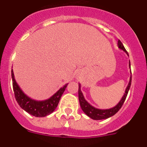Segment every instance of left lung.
<instances>
[{"label": "left lung", "instance_id": "obj_1", "mask_svg": "<svg viewBox=\"0 0 147 147\" xmlns=\"http://www.w3.org/2000/svg\"><path fill=\"white\" fill-rule=\"evenodd\" d=\"M118 47H119V48L124 50V51L128 55V53H127L126 49L124 48V45H123V44L121 43V42L119 40H118ZM129 67H130V62H129ZM131 77H130L129 82V84L128 86H127V87L126 88L125 93H124V96L122 97L121 100H120V102L117 104V105H116L115 107L111 108V109H97V108H94V107L90 105L88 102L84 100V96H83L82 92H81V90H80V84H79L78 96H79L80 105V107L81 108H82V111L87 115V116L90 117V118H92V119L94 120L107 119V118L113 116V115H115V114H116L117 112L121 109V107H122L123 104H124L126 98H127V94H128V92L129 90L130 86H131Z\"/></svg>", "mask_w": 147, "mask_h": 147}]
</instances>
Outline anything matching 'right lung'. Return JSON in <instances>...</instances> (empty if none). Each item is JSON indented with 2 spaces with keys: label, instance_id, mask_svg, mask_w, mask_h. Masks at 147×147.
<instances>
[{
  "label": "right lung",
  "instance_id": "right-lung-1",
  "mask_svg": "<svg viewBox=\"0 0 147 147\" xmlns=\"http://www.w3.org/2000/svg\"><path fill=\"white\" fill-rule=\"evenodd\" d=\"M11 75L13 80V88L16 101L22 109L32 116L37 117H43L47 116L51 114L56 109L67 85V84H66L63 87H61L54 95L52 96L48 100H46L45 101H35L26 96L20 90L15 80L13 69L11 70Z\"/></svg>",
  "mask_w": 147,
  "mask_h": 147
}]
</instances>
